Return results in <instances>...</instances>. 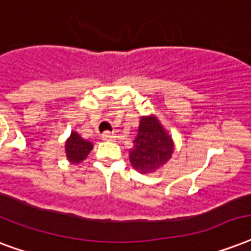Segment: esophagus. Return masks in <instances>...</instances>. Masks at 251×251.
I'll return each mask as SVG.
<instances>
[{"instance_id":"34e87169","label":"esophagus","mask_w":251,"mask_h":251,"mask_svg":"<svg viewBox=\"0 0 251 251\" xmlns=\"http://www.w3.org/2000/svg\"><path fill=\"white\" fill-rule=\"evenodd\" d=\"M101 138H102V141H114V139H116V135L110 133V131H105V133L101 135Z\"/></svg>"}]
</instances>
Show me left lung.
Instances as JSON below:
<instances>
[{
  "label": "left lung",
  "mask_w": 251,
  "mask_h": 251,
  "mask_svg": "<svg viewBox=\"0 0 251 251\" xmlns=\"http://www.w3.org/2000/svg\"><path fill=\"white\" fill-rule=\"evenodd\" d=\"M129 150L130 163L134 170L149 175L163 167L171 159L175 143L172 135L164 129L156 116H143L139 121L138 133Z\"/></svg>",
  "instance_id": "obj_1"
}]
</instances>
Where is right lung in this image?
<instances>
[{
	"mask_svg": "<svg viewBox=\"0 0 251 251\" xmlns=\"http://www.w3.org/2000/svg\"><path fill=\"white\" fill-rule=\"evenodd\" d=\"M67 160L72 164L81 163L93 149V143L80 137L76 131H71V135L66 141Z\"/></svg>",
	"mask_w": 251,
	"mask_h": 251,
	"instance_id": "right-lung-1",
	"label": "right lung"
}]
</instances>
